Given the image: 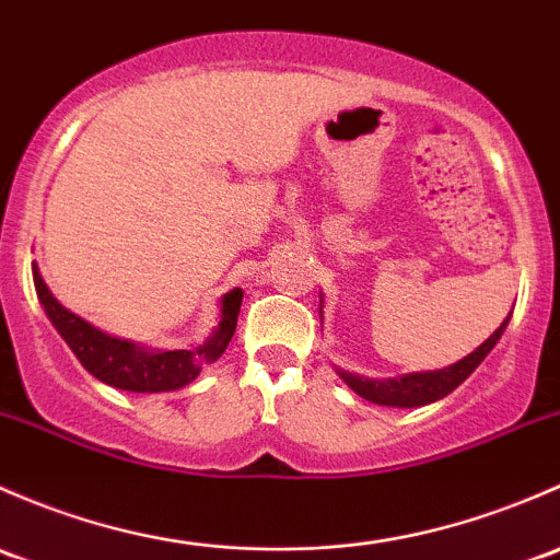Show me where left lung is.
Listing matches in <instances>:
<instances>
[{
	"label": "left lung",
	"mask_w": 560,
	"mask_h": 560,
	"mask_svg": "<svg viewBox=\"0 0 560 560\" xmlns=\"http://www.w3.org/2000/svg\"><path fill=\"white\" fill-rule=\"evenodd\" d=\"M322 303H325V300H319V314ZM510 316L493 329L491 338L482 340L472 354L458 359V362H453L443 370L405 373L397 375V378H364V375L346 373V370H338V375L346 381V386H349L351 392L359 394V397L375 405H386V408H421V405L438 402V399L448 397L453 388L462 386L464 381L475 373V368H478L482 359L491 354V349L499 343V338H502V332L510 325Z\"/></svg>",
	"instance_id": "8db88e82"
}]
</instances>
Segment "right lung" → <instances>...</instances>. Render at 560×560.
Instances as JSON below:
<instances>
[{"label":"right lung","instance_id":"obj_1","mask_svg":"<svg viewBox=\"0 0 560 560\" xmlns=\"http://www.w3.org/2000/svg\"><path fill=\"white\" fill-rule=\"evenodd\" d=\"M32 276L34 290H37L39 305L45 308L47 319L58 329V335L67 340V346L80 359L82 368L93 378L102 381V384L139 394L176 392V388L192 384L206 364L217 362V359L225 354L228 343H231L235 332V322H238L241 300H244V290H238V287L228 292V295H222L220 322H217V327L211 329V335L201 346L163 351L147 349V346H139L126 338H115V335L93 327L91 322L63 308L52 298L50 287L45 284L37 262H32Z\"/></svg>","mask_w":560,"mask_h":560}]
</instances>
